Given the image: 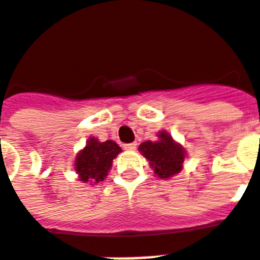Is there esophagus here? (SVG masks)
<instances>
[{"instance_id":"esophagus-1","label":"esophagus","mask_w":260,"mask_h":260,"mask_svg":"<svg viewBox=\"0 0 260 260\" xmlns=\"http://www.w3.org/2000/svg\"><path fill=\"white\" fill-rule=\"evenodd\" d=\"M136 146H138V144H136V143L124 144V150H128V151H132V150H135V148H136Z\"/></svg>"}]
</instances>
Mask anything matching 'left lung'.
<instances>
[{
	"instance_id": "obj_1",
	"label": "left lung",
	"mask_w": 260,
	"mask_h": 260,
	"mask_svg": "<svg viewBox=\"0 0 260 260\" xmlns=\"http://www.w3.org/2000/svg\"><path fill=\"white\" fill-rule=\"evenodd\" d=\"M158 140L143 142L139 146L140 154L148 161V165L159 178H170L183 169L187 151L166 131L158 132Z\"/></svg>"
}]
</instances>
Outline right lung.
I'll return each mask as SVG.
<instances>
[{
	"label": "right lung",
	"mask_w": 260,
	"mask_h": 260,
	"mask_svg": "<svg viewBox=\"0 0 260 260\" xmlns=\"http://www.w3.org/2000/svg\"><path fill=\"white\" fill-rule=\"evenodd\" d=\"M120 152L121 147L113 140L99 142L96 138H90L75 158L73 166L79 180L90 185L104 181L112 169L113 159Z\"/></svg>",
	"instance_id": "obj_1"
}]
</instances>
